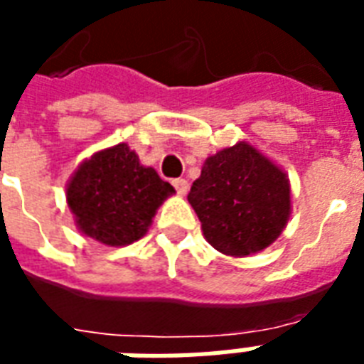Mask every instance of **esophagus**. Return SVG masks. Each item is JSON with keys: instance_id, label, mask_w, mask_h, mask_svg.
<instances>
[{"instance_id": "esophagus-1", "label": "esophagus", "mask_w": 364, "mask_h": 364, "mask_svg": "<svg viewBox=\"0 0 364 364\" xmlns=\"http://www.w3.org/2000/svg\"><path fill=\"white\" fill-rule=\"evenodd\" d=\"M173 187L175 191L183 196V195H187V191H189V183H187V179H175Z\"/></svg>"}]
</instances>
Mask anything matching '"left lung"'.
Listing matches in <instances>:
<instances>
[{
  "instance_id": "obj_1",
  "label": "left lung",
  "mask_w": 364,
  "mask_h": 364,
  "mask_svg": "<svg viewBox=\"0 0 364 364\" xmlns=\"http://www.w3.org/2000/svg\"><path fill=\"white\" fill-rule=\"evenodd\" d=\"M187 198L206 241L228 257L270 247L291 214L287 173L247 141L208 156Z\"/></svg>"
}]
</instances>
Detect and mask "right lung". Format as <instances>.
<instances>
[{
  "label": "right lung",
  "instance_id": "1",
  "mask_svg": "<svg viewBox=\"0 0 364 364\" xmlns=\"http://www.w3.org/2000/svg\"><path fill=\"white\" fill-rule=\"evenodd\" d=\"M175 189L154 168L142 166L121 142L94 152L67 183V204L82 235L125 247L146 235L156 210Z\"/></svg>",
  "mask_w": 364,
  "mask_h": 364
}]
</instances>
